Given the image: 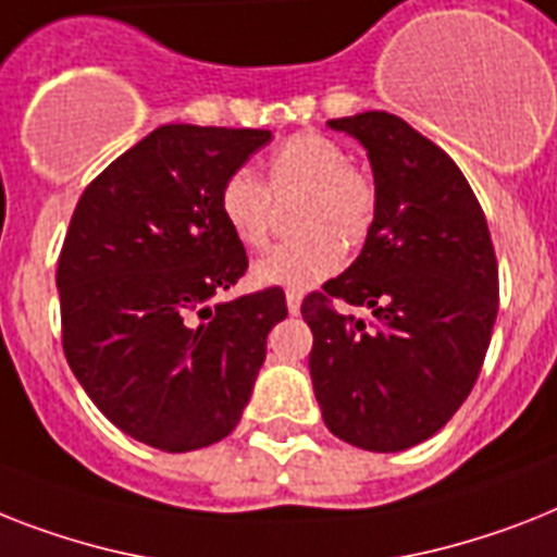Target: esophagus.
Segmentation results:
<instances>
[{
    "label": "esophagus",
    "instance_id": "obj_1",
    "mask_svg": "<svg viewBox=\"0 0 557 557\" xmlns=\"http://www.w3.org/2000/svg\"><path fill=\"white\" fill-rule=\"evenodd\" d=\"M286 302H288V311H292V314H300V302H302L300 294L288 292L286 294Z\"/></svg>",
    "mask_w": 557,
    "mask_h": 557
}]
</instances>
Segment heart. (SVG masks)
<instances>
[{"label": "heart", "instance_id": "b5f03b06", "mask_svg": "<svg viewBox=\"0 0 557 557\" xmlns=\"http://www.w3.org/2000/svg\"><path fill=\"white\" fill-rule=\"evenodd\" d=\"M278 202L294 206L292 225L300 237L255 265L260 286L306 292L329 280L343 265V248L357 251L372 234L377 216V188L337 139L300 131L280 143L269 157V180L248 169L225 176L220 188V214L228 232L248 248H263L274 228Z\"/></svg>", "mask_w": 557, "mask_h": 557}]
</instances>
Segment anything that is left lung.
<instances>
[{"label": "left lung", "mask_w": 557, "mask_h": 557, "mask_svg": "<svg viewBox=\"0 0 557 557\" xmlns=\"http://www.w3.org/2000/svg\"><path fill=\"white\" fill-rule=\"evenodd\" d=\"M369 151L377 216L341 277L302 300L325 426L369 451L441 432L472 392L498 318V260L483 208L449 153L386 111L329 122ZM337 299L373 311L357 321Z\"/></svg>", "instance_id": "obj_1"}]
</instances>
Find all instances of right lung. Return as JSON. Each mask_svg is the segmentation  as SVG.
<instances>
[{
	"label": "right lung",
	"instance_id": "1",
	"mask_svg": "<svg viewBox=\"0 0 557 557\" xmlns=\"http://www.w3.org/2000/svg\"><path fill=\"white\" fill-rule=\"evenodd\" d=\"M271 131L160 125L83 191L59 251L62 349L116 429L162 451L232 435L286 318L271 286L216 302L248 269L220 214L225 176Z\"/></svg>",
	"mask_w": 557,
	"mask_h": 557
}]
</instances>
